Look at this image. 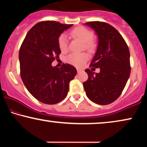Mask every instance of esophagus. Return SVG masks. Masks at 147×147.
<instances>
[{"instance_id": "34e87169", "label": "esophagus", "mask_w": 147, "mask_h": 147, "mask_svg": "<svg viewBox=\"0 0 147 147\" xmlns=\"http://www.w3.org/2000/svg\"><path fill=\"white\" fill-rule=\"evenodd\" d=\"M77 71H78V73H80V72H81V71H82V69H77Z\"/></svg>"}]
</instances>
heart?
<instances>
[{
    "instance_id": "b5f03b06",
    "label": "heart",
    "mask_w": 147,
    "mask_h": 147,
    "mask_svg": "<svg viewBox=\"0 0 147 147\" xmlns=\"http://www.w3.org/2000/svg\"><path fill=\"white\" fill-rule=\"evenodd\" d=\"M70 35L74 38L80 40L84 43V48L88 51H92L95 49L96 43L93 40V33L89 29L84 27L74 28L70 32ZM58 45L61 51L65 52L67 50V39L65 35L61 34L58 38ZM88 59V56L85 53H71L66 58V61L76 67H82Z\"/></svg>"
}]
</instances>
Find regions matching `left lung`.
<instances>
[{
	"instance_id": "8db88e82",
	"label": "left lung",
	"mask_w": 147,
	"mask_h": 147,
	"mask_svg": "<svg viewBox=\"0 0 147 147\" xmlns=\"http://www.w3.org/2000/svg\"><path fill=\"white\" fill-rule=\"evenodd\" d=\"M84 25L97 35V49L90 66L100 69L96 74L90 69L85 70L88 79L83 84L84 90L91 101L106 105L119 97L129 78L130 51L122 35L112 25L100 21Z\"/></svg>"
}]
</instances>
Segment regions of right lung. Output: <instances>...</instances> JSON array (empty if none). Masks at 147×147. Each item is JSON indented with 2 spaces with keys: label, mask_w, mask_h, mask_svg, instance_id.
Here are the masks:
<instances>
[{
  "label": "right lung",
  "mask_w": 147,
  "mask_h": 147,
  "mask_svg": "<svg viewBox=\"0 0 147 147\" xmlns=\"http://www.w3.org/2000/svg\"><path fill=\"white\" fill-rule=\"evenodd\" d=\"M73 25L47 21L34 25L19 50L21 76L29 93L42 103L55 104L67 95L69 82L77 74L73 65L51 63L61 53L58 38Z\"/></svg>",
  "instance_id": "obj_1"
}]
</instances>
